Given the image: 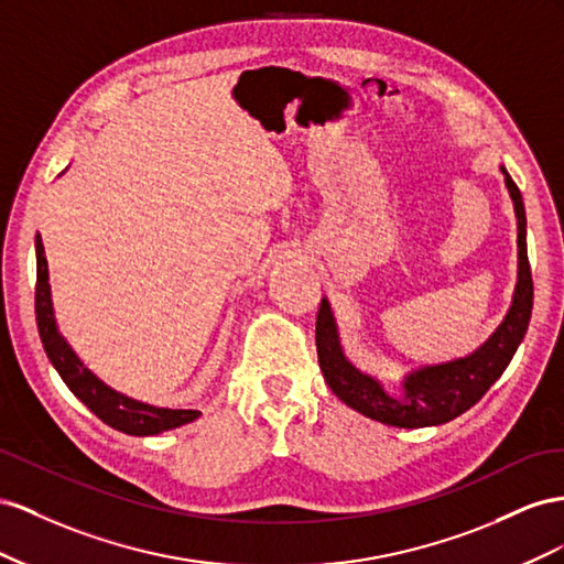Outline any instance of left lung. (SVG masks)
<instances>
[{
    "mask_svg": "<svg viewBox=\"0 0 564 564\" xmlns=\"http://www.w3.org/2000/svg\"><path fill=\"white\" fill-rule=\"evenodd\" d=\"M506 186L518 217V285H514L512 304L503 318V324L494 330L489 340L463 359L446 364L421 366L411 371L401 392H384L382 384L361 373L351 366L340 347L335 318L330 304L324 297L316 314V351L318 366L324 371L328 388L337 399L354 411L364 413L371 421L394 425V427H430L454 421L460 413L475 406L487 394L491 384L501 378L512 354L518 351L527 333L529 318H532L534 304V281L527 257V215L518 184L512 182L506 167Z\"/></svg>",
    "mask_w": 564,
    "mask_h": 564,
    "instance_id": "obj_1",
    "label": "left lung"
}]
</instances>
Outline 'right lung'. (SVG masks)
<instances>
[{"instance_id":"1","label":"right lung","mask_w":564,"mask_h":564,"mask_svg":"<svg viewBox=\"0 0 564 564\" xmlns=\"http://www.w3.org/2000/svg\"><path fill=\"white\" fill-rule=\"evenodd\" d=\"M35 252H37V285H35L37 328H40L46 357H50V361L54 364L61 380L68 384V390L83 401L96 417H101L106 425L116 427L124 434H134V437H149V434H160L165 430H174L196 421L200 411L158 409L116 392L77 359V354L66 343V337L58 333V326H56L54 307H52L50 269H46V257H44L40 234L35 238Z\"/></svg>"}]
</instances>
